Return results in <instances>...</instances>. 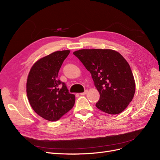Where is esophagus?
Instances as JSON below:
<instances>
[{
    "label": "esophagus",
    "instance_id": "34e87169",
    "mask_svg": "<svg viewBox=\"0 0 160 160\" xmlns=\"http://www.w3.org/2000/svg\"><path fill=\"white\" fill-rule=\"evenodd\" d=\"M88 90H85V91L83 92V93H79V95H86L87 93H88Z\"/></svg>",
    "mask_w": 160,
    "mask_h": 160
}]
</instances>
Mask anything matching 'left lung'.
Instances as JSON below:
<instances>
[{
	"label": "left lung",
	"instance_id": "1",
	"mask_svg": "<svg viewBox=\"0 0 160 160\" xmlns=\"http://www.w3.org/2000/svg\"><path fill=\"white\" fill-rule=\"evenodd\" d=\"M75 55L89 71L100 98L95 106L108 114H119L132 101L135 84L127 61L111 49H81Z\"/></svg>",
	"mask_w": 160,
	"mask_h": 160
}]
</instances>
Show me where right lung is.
Wrapping results in <instances>:
<instances>
[{
	"label": "right lung",
	"mask_w": 160,
	"mask_h": 160,
	"mask_svg": "<svg viewBox=\"0 0 160 160\" xmlns=\"http://www.w3.org/2000/svg\"><path fill=\"white\" fill-rule=\"evenodd\" d=\"M69 52V50L56 51L41 58L28 75L27 94L30 105L38 115L50 122L59 120L75 104V95L69 93L65 83L57 79Z\"/></svg>",
	"instance_id": "right-lung-1"
}]
</instances>
